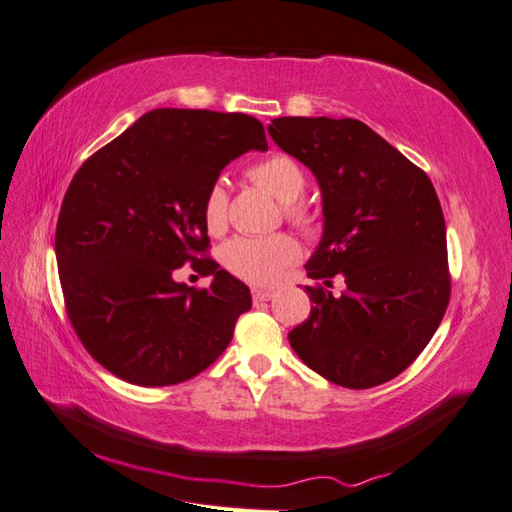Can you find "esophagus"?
I'll list each match as a JSON object with an SVG mask.
<instances>
[{
	"label": "esophagus",
	"mask_w": 512,
	"mask_h": 512,
	"mask_svg": "<svg viewBox=\"0 0 512 512\" xmlns=\"http://www.w3.org/2000/svg\"><path fill=\"white\" fill-rule=\"evenodd\" d=\"M275 297V290H262V288H255L253 290V299L255 301H270Z\"/></svg>",
	"instance_id": "esophagus-1"
}]
</instances>
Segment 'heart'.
Wrapping results in <instances>:
<instances>
[{
  "label": "heart",
  "instance_id": "1",
  "mask_svg": "<svg viewBox=\"0 0 512 512\" xmlns=\"http://www.w3.org/2000/svg\"><path fill=\"white\" fill-rule=\"evenodd\" d=\"M248 178L264 187L270 195L286 204V215L301 231L314 233L319 226V215L308 204L297 202L306 189L303 169L286 154H273L250 165ZM228 195L222 182L209 187L202 202V220L206 231L220 235L226 228ZM301 257L299 244L290 235H268V237H235L222 250V262L233 275L253 284H275L284 270Z\"/></svg>",
  "mask_w": 512,
  "mask_h": 512
}]
</instances>
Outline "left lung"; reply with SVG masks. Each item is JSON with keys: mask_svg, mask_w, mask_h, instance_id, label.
<instances>
[{"mask_svg": "<svg viewBox=\"0 0 512 512\" xmlns=\"http://www.w3.org/2000/svg\"><path fill=\"white\" fill-rule=\"evenodd\" d=\"M275 143L319 182L323 235L308 259L310 317L288 334L347 389L396 378L436 334L451 297L447 226L427 173L354 118L281 116ZM344 281L341 296L329 290Z\"/></svg>", "mask_w": 512, "mask_h": 512, "instance_id": "left-lung-1", "label": "left lung"}]
</instances>
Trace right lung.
I'll return each instance as SVG.
<instances>
[{
  "label": "right lung",
  "mask_w": 512,
  "mask_h": 512,
  "mask_svg": "<svg viewBox=\"0 0 512 512\" xmlns=\"http://www.w3.org/2000/svg\"><path fill=\"white\" fill-rule=\"evenodd\" d=\"M266 151L248 114L162 107L96 151L61 204L54 253L68 317L96 361L140 387L178 385L215 363L250 290L209 257L202 202L228 162ZM187 261L214 277L178 285Z\"/></svg>",
  "instance_id": "add662e5"
}]
</instances>
